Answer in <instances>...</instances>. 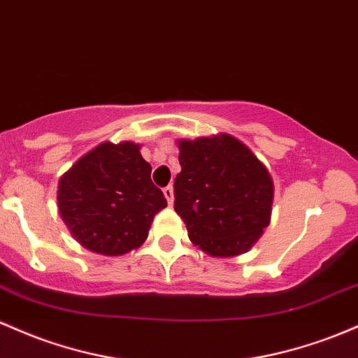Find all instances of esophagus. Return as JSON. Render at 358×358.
Returning <instances> with one entry per match:
<instances>
[{
	"mask_svg": "<svg viewBox=\"0 0 358 358\" xmlns=\"http://www.w3.org/2000/svg\"><path fill=\"white\" fill-rule=\"evenodd\" d=\"M163 194H164V197H166L168 203H173V187L171 185L164 187L163 188Z\"/></svg>",
	"mask_w": 358,
	"mask_h": 358,
	"instance_id": "1",
	"label": "esophagus"
}]
</instances>
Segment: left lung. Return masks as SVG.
Here are the masks:
<instances>
[{"instance_id": "left-lung-1", "label": "left lung", "mask_w": 358, "mask_h": 358, "mask_svg": "<svg viewBox=\"0 0 358 358\" xmlns=\"http://www.w3.org/2000/svg\"><path fill=\"white\" fill-rule=\"evenodd\" d=\"M178 149L175 210L190 241L212 257L245 253L270 222V173L233 136L180 141Z\"/></svg>"}]
</instances>
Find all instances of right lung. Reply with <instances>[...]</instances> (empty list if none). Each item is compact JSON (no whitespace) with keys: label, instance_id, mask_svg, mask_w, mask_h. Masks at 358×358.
Returning <instances> with one entry per match:
<instances>
[{"label":"right lung","instance_id":"obj_1","mask_svg":"<svg viewBox=\"0 0 358 358\" xmlns=\"http://www.w3.org/2000/svg\"><path fill=\"white\" fill-rule=\"evenodd\" d=\"M57 207L78 243L117 257L146 241L166 199L137 144L103 143L59 180Z\"/></svg>","mask_w":358,"mask_h":358}]
</instances>
